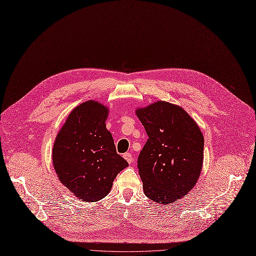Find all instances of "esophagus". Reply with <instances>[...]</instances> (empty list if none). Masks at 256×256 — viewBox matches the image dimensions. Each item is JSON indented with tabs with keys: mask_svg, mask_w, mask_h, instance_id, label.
I'll return each mask as SVG.
<instances>
[{
	"mask_svg": "<svg viewBox=\"0 0 256 256\" xmlns=\"http://www.w3.org/2000/svg\"><path fill=\"white\" fill-rule=\"evenodd\" d=\"M123 156H124V159H125L129 164H131V163L133 162V156H132V154H130V152H125V154H123Z\"/></svg>",
	"mask_w": 256,
	"mask_h": 256,
	"instance_id": "1",
	"label": "esophagus"
}]
</instances>
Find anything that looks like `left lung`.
<instances>
[{
  "instance_id": "8db88e82",
  "label": "left lung",
  "mask_w": 256,
  "mask_h": 256,
  "mask_svg": "<svg viewBox=\"0 0 256 256\" xmlns=\"http://www.w3.org/2000/svg\"><path fill=\"white\" fill-rule=\"evenodd\" d=\"M135 112L148 136L137 160L144 194L154 202L171 204L199 180L203 134L192 118L176 104L160 100Z\"/></svg>"
}]
</instances>
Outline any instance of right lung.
Segmentation results:
<instances>
[{
	"mask_svg": "<svg viewBox=\"0 0 256 256\" xmlns=\"http://www.w3.org/2000/svg\"><path fill=\"white\" fill-rule=\"evenodd\" d=\"M108 108L88 100L74 108L58 132L52 150L53 167L60 182L78 199L100 201L128 163L116 154L106 127Z\"/></svg>",
	"mask_w": 256,
	"mask_h": 256,
	"instance_id": "1",
	"label": "right lung"
}]
</instances>
